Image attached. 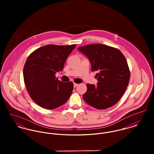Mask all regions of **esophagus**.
Returning a JSON list of instances; mask_svg holds the SVG:
<instances>
[{
	"label": "esophagus",
	"instance_id": "esophagus-1",
	"mask_svg": "<svg viewBox=\"0 0 154 154\" xmlns=\"http://www.w3.org/2000/svg\"><path fill=\"white\" fill-rule=\"evenodd\" d=\"M78 85V84H76V83H74V84H73V87H74L75 88V87H76Z\"/></svg>",
	"mask_w": 154,
	"mask_h": 154
}]
</instances>
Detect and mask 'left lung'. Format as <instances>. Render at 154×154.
Returning <instances> with one entry per match:
<instances>
[{
    "label": "left lung",
    "instance_id": "obj_1",
    "mask_svg": "<svg viewBox=\"0 0 154 154\" xmlns=\"http://www.w3.org/2000/svg\"><path fill=\"white\" fill-rule=\"evenodd\" d=\"M78 49L88 57L91 70L97 72L98 80L96 86L87 85L84 101L98 110L113 106L123 96L130 79L125 56L119 49L104 44H89Z\"/></svg>",
    "mask_w": 154,
    "mask_h": 154
}]
</instances>
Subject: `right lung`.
Returning a JSON list of instances; mask_svg holds the SVG:
<instances>
[{"label":"right lung","instance_id":"right-lung-1","mask_svg":"<svg viewBox=\"0 0 154 154\" xmlns=\"http://www.w3.org/2000/svg\"><path fill=\"white\" fill-rule=\"evenodd\" d=\"M75 47L76 44H48L28 57L23 69V81L30 97L40 107L54 109L69 100L73 82L59 81L55 74L63 70L67 57Z\"/></svg>","mask_w":154,"mask_h":154}]
</instances>
